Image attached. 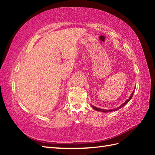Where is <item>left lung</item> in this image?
<instances>
[{
  "label": "left lung",
  "instance_id": "obj_1",
  "mask_svg": "<svg viewBox=\"0 0 155 155\" xmlns=\"http://www.w3.org/2000/svg\"><path fill=\"white\" fill-rule=\"evenodd\" d=\"M134 91L133 92V93H132V94H131V96H130V97L129 98V99L127 100L124 104H123L122 105H121L120 107H118V109H113V110H105V109H99V108H97V107H94V106H92V107L94 109V110H97V111H101V112H111V111H112V110H118V109H120V108H121V107H123L125 104H127V103L131 100V98H132V97H133V94H134Z\"/></svg>",
  "mask_w": 155,
  "mask_h": 155
}]
</instances>
